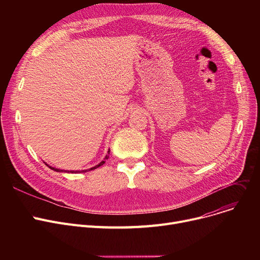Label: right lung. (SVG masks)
Wrapping results in <instances>:
<instances>
[{
    "label": "right lung",
    "instance_id": "add662e5",
    "mask_svg": "<svg viewBox=\"0 0 260 260\" xmlns=\"http://www.w3.org/2000/svg\"><path fill=\"white\" fill-rule=\"evenodd\" d=\"M109 153H111V149L108 148V151H107V155L105 156V158L99 163V165H97V166H94L93 168H90V169H88V170H81V171H65V170H60V169H56V168H52V167H50V166H48L47 163H46V166L49 168V169H51L52 171H54V172H61V173H72V174H78V173H86V172H88V171H92V170H94V169H97V168H99V167H101V166H103L104 163H105V160L106 159H108V155H109Z\"/></svg>",
    "mask_w": 260,
    "mask_h": 260
}]
</instances>
